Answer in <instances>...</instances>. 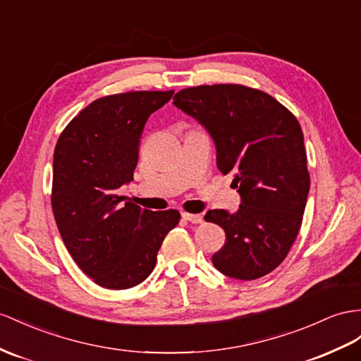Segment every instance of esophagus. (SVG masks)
<instances>
[{
	"label": "esophagus",
	"mask_w": 361,
	"mask_h": 361,
	"mask_svg": "<svg viewBox=\"0 0 361 361\" xmlns=\"http://www.w3.org/2000/svg\"><path fill=\"white\" fill-rule=\"evenodd\" d=\"M181 216L186 221H189V223H192V224H201L202 223V216L197 215V214H186V212H184V214H181Z\"/></svg>",
	"instance_id": "obj_1"
}]
</instances>
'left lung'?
Instances as JSON below:
<instances>
[{
    "mask_svg": "<svg viewBox=\"0 0 361 361\" xmlns=\"http://www.w3.org/2000/svg\"><path fill=\"white\" fill-rule=\"evenodd\" d=\"M173 105L206 128L216 166L233 173L241 195L235 214L209 210L226 244L212 256L215 269L241 281L271 273L294 243L310 192L302 128L264 91L244 85H200L178 91Z\"/></svg>",
    "mask_w": 361,
    "mask_h": 361,
    "instance_id": "1",
    "label": "left lung"
}]
</instances>
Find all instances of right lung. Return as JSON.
I'll return each instance as SVG.
<instances>
[{
  "label": "right lung",
  "instance_id": "obj_1",
  "mask_svg": "<svg viewBox=\"0 0 361 361\" xmlns=\"http://www.w3.org/2000/svg\"><path fill=\"white\" fill-rule=\"evenodd\" d=\"M172 94L129 91L97 99L71 120L54 147V219L79 269L104 288L142 283L180 221L178 210L152 212L118 195L133 181L147 117Z\"/></svg>",
  "mask_w": 361,
  "mask_h": 361
}]
</instances>
